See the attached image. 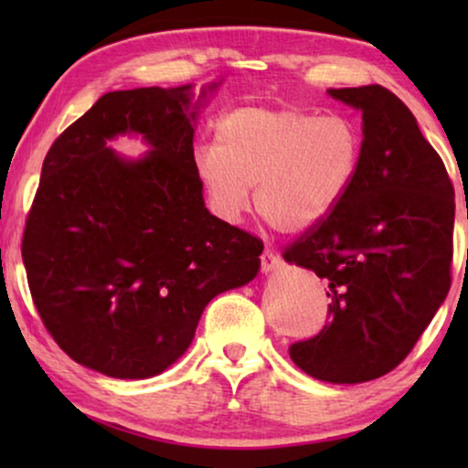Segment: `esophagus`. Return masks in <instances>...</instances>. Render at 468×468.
Segmentation results:
<instances>
[{"instance_id": "obj_1", "label": "esophagus", "mask_w": 468, "mask_h": 468, "mask_svg": "<svg viewBox=\"0 0 468 468\" xmlns=\"http://www.w3.org/2000/svg\"><path fill=\"white\" fill-rule=\"evenodd\" d=\"M281 266V258L274 251H271V249H266L264 253H261V271L264 272H271L274 271V268Z\"/></svg>"}]
</instances>
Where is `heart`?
<instances>
[{
	"mask_svg": "<svg viewBox=\"0 0 468 468\" xmlns=\"http://www.w3.org/2000/svg\"><path fill=\"white\" fill-rule=\"evenodd\" d=\"M362 133L345 114L239 108L221 119L217 144L196 153L197 176L223 219L255 207L283 232H303L335 210L357 175Z\"/></svg>",
	"mask_w": 468,
	"mask_h": 468,
	"instance_id": "heart-1",
	"label": "heart"
}]
</instances>
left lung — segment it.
Returning <instances> with one entry per match:
<instances>
[{
	"label": "left lung",
	"instance_id": "1",
	"mask_svg": "<svg viewBox=\"0 0 468 468\" xmlns=\"http://www.w3.org/2000/svg\"><path fill=\"white\" fill-rule=\"evenodd\" d=\"M360 108L357 175L341 204L283 258L324 279L328 324L290 345L298 368L362 383L411 354L452 285L453 185L411 111L381 85L330 89Z\"/></svg>",
	"mask_w": 468,
	"mask_h": 468
}]
</instances>
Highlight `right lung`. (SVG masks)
<instances>
[{
    "label": "right lung",
    "mask_w": 468,
    "mask_h": 468,
    "mask_svg": "<svg viewBox=\"0 0 468 468\" xmlns=\"http://www.w3.org/2000/svg\"><path fill=\"white\" fill-rule=\"evenodd\" d=\"M189 85L111 91L50 146L23 232L37 315L82 367L117 379L164 373L217 293L260 271L258 236L204 207ZM136 131L154 151L105 146Z\"/></svg>",
    "instance_id": "right-lung-1"
}]
</instances>
